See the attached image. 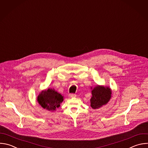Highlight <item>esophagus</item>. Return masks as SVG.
Segmentation results:
<instances>
[{
	"instance_id": "34e87169",
	"label": "esophagus",
	"mask_w": 148,
	"mask_h": 148,
	"mask_svg": "<svg viewBox=\"0 0 148 148\" xmlns=\"http://www.w3.org/2000/svg\"><path fill=\"white\" fill-rule=\"evenodd\" d=\"M69 96L70 97L73 98V97H75L76 96V95L75 94H73V93H71V94H69Z\"/></svg>"
}]
</instances>
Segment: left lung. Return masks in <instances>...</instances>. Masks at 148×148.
<instances>
[{
  "label": "left lung",
  "mask_w": 148,
  "mask_h": 148,
  "mask_svg": "<svg viewBox=\"0 0 148 148\" xmlns=\"http://www.w3.org/2000/svg\"><path fill=\"white\" fill-rule=\"evenodd\" d=\"M92 89V95L90 102V106L93 109H98L106 105L112 97V90L109 86L97 85Z\"/></svg>",
  "instance_id": "8db88e82"
}]
</instances>
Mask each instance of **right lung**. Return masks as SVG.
Returning <instances> with one entry per match:
<instances>
[{
    "mask_svg": "<svg viewBox=\"0 0 148 148\" xmlns=\"http://www.w3.org/2000/svg\"><path fill=\"white\" fill-rule=\"evenodd\" d=\"M64 97L54 88H48L42 90L37 97L38 103L47 110L53 112L60 106Z\"/></svg>",
    "mask_w": 148,
    "mask_h": 148,
    "instance_id": "add662e5",
    "label": "right lung"
}]
</instances>
